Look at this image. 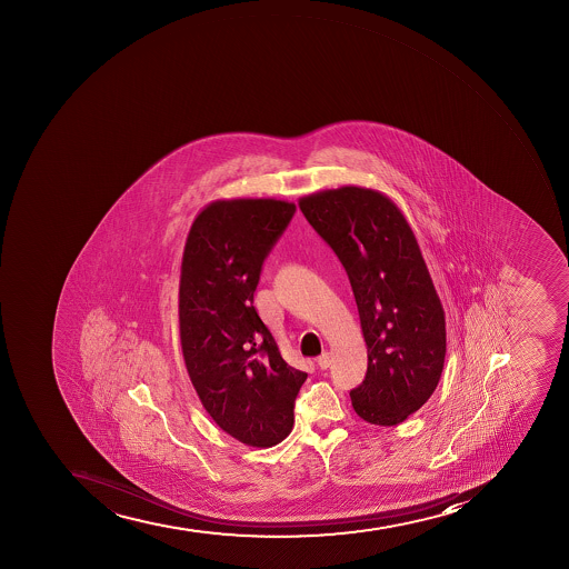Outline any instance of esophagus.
<instances>
[{
    "label": "esophagus",
    "instance_id": "1",
    "mask_svg": "<svg viewBox=\"0 0 569 569\" xmlns=\"http://www.w3.org/2000/svg\"><path fill=\"white\" fill-rule=\"evenodd\" d=\"M317 366L320 369L329 368V366H331V355H329V352H322V355L317 358Z\"/></svg>",
    "mask_w": 569,
    "mask_h": 569
}]
</instances>
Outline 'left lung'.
Segmentation results:
<instances>
[{
  "mask_svg": "<svg viewBox=\"0 0 569 569\" xmlns=\"http://www.w3.org/2000/svg\"><path fill=\"white\" fill-rule=\"evenodd\" d=\"M298 206L337 252L357 300L368 372L352 409L397 426L428 402L446 358V315L415 232L391 198L366 187L312 192Z\"/></svg>",
  "mask_w": 569,
  "mask_h": 569,
  "instance_id": "1",
  "label": "left lung"
}]
</instances>
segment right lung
Listing matches in <instances>:
<instances>
[{
  "instance_id": "right-lung-1",
  "label": "right lung",
  "mask_w": 569,
  "mask_h": 569,
  "mask_svg": "<svg viewBox=\"0 0 569 569\" xmlns=\"http://www.w3.org/2000/svg\"><path fill=\"white\" fill-rule=\"evenodd\" d=\"M297 211L274 198L211 201L192 221L181 258V352L201 406L252 448L282 442L307 372L283 360L252 306L263 260Z\"/></svg>"
}]
</instances>
